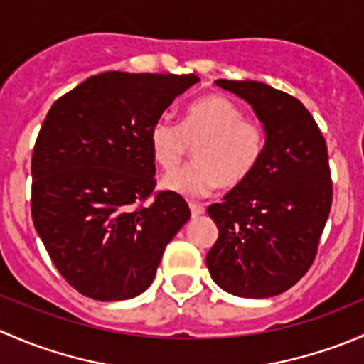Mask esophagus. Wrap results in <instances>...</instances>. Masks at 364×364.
<instances>
[{"mask_svg": "<svg viewBox=\"0 0 364 364\" xmlns=\"http://www.w3.org/2000/svg\"><path fill=\"white\" fill-rule=\"evenodd\" d=\"M190 211H192V216L193 218H197V216H200V215H204V205H200V204H197V203H190Z\"/></svg>", "mask_w": 364, "mask_h": 364, "instance_id": "1", "label": "esophagus"}]
</instances>
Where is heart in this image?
<instances>
[{
	"label": "heart",
	"instance_id": "heart-1",
	"mask_svg": "<svg viewBox=\"0 0 364 364\" xmlns=\"http://www.w3.org/2000/svg\"><path fill=\"white\" fill-rule=\"evenodd\" d=\"M264 130L222 95H208L186 107L181 127L160 117L149 130V149L164 171H174L196 146V161L161 179V188L200 197L216 186L234 188L247 181L264 151Z\"/></svg>",
	"mask_w": 364,
	"mask_h": 364
}]
</instances>
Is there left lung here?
Segmentation results:
<instances>
[{"label": "left lung", "instance_id": "left-lung-1", "mask_svg": "<svg viewBox=\"0 0 364 364\" xmlns=\"http://www.w3.org/2000/svg\"><path fill=\"white\" fill-rule=\"evenodd\" d=\"M216 86L252 105L266 142L250 178L208 208L218 240L205 266L229 294L278 296L317 255L333 200L328 148L311 114L291 95L255 80L220 79Z\"/></svg>", "mask_w": 364, "mask_h": 364}]
</instances>
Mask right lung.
Listing matches in <instances>:
<instances>
[{
  "label": "right lung",
  "instance_id": "add662e5",
  "mask_svg": "<svg viewBox=\"0 0 364 364\" xmlns=\"http://www.w3.org/2000/svg\"><path fill=\"white\" fill-rule=\"evenodd\" d=\"M199 77L104 72L56 100L31 159V216L61 277L97 301L151 285L188 222L181 196L155 188L149 130Z\"/></svg>",
  "mask_w": 364,
  "mask_h": 364
}]
</instances>
